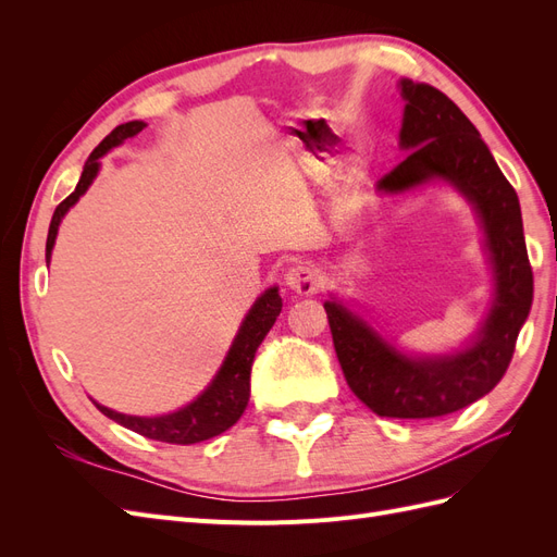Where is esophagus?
I'll return each instance as SVG.
<instances>
[{
	"label": "esophagus",
	"instance_id": "obj_1",
	"mask_svg": "<svg viewBox=\"0 0 557 557\" xmlns=\"http://www.w3.org/2000/svg\"><path fill=\"white\" fill-rule=\"evenodd\" d=\"M285 288L297 295H313L318 290V274L315 269L307 264H295L285 272Z\"/></svg>",
	"mask_w": 557,
	"mask_h": 557
}]
</instances>
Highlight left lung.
Masks as SVG:
<instances>
[{"mask_svg":"<svg viewBox=\"0 0 557 557\" xmlns=\"http://www.w3.org/2000/svg\"><path fill=\"white\" fill-rule=\"evenodd\" d=\"M399 90L407 102L399 148L411 153L376 190L401 195L440 178L474 207L493 267L491 311L467 346L442 356H407L334 297L325 311L346 383L362 404L385 418H436L469 407L502 381L532 307V267L518 195L479 129L428 83L401 78Z\"/></svg>","mask_w":557,"mask_h":557,"instance_id":"obj_1","label":"left lung"}]
</instances>
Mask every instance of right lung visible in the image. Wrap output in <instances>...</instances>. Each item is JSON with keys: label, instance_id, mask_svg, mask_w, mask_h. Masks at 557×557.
<instances>
[{"label": "right lung", "instance_id": "1", "mask_svg": "<svg viewBox=\"0 0 557 557\" xmlns=\"http://www.w3.org/2000/svg\"><path fill=\"white\" fill-rule=\"evenodd\" d=\"M144 127H146V123H141V121L117 125L109 134V137L92 150L86 166H83V174H81L76 190L62 201V205L53 213V221H50L48 239H46V262H50V252H53L55 237H58V230H60L64 213L70 211L83 195H86L90 183L95 181V176L99 172V158H104L111 148L121 146L125 139L134 137V134H139ZM281 307H283V301H281L276 285L274 288H267L256 299V305L250 307V311L242 320L239 332H237V336H234L227 356H225L221 369L215 372L213 381L205 387V393H199L197 399L185 404L183 409H178L174 413H166V416L146 418V416L117 413L109 407H102V404H97L95 399H92V404L107 418L115 420L117 425H123L141 436H148V440H156V442L188 446V444H199V442L211 440V436H218L237 423L242 413L246 411V404L250 397V367H252V360H256L258 346L262 344L267 332L272 330V325L276 323Z\"/></svg>", "mask_w": 557, "mask_h": 557}]
</instances>
